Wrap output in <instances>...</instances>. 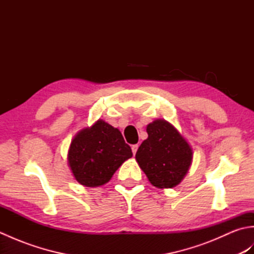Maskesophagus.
<instances>
[{
	"label": "esophagus",
	"instance_id": "esophagus-1",
	"mask_svg": "<svg viewBox=\"0 0 254 254\" xmlns=\"http://www.w3.org/2000/svg\"><path fill=\"white\" fill-rule=\"evenodd\" d=\"M137 148H138V145H137V144H135V145H132V152H133V154H134V155L136 154V152H137Z\"/></svg>",
	"mask_w": 254,
	"mask_h": 254
}]
</instances>
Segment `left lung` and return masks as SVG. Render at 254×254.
Wrapping results in <instances>:
<instances>
[{
    "instance_id": "obj_1",
    "label": "left lung",
    "mask_w": 254,
    "mask_h": 254,
    "mask_svg": "<svg viewBox=\"0 0 254 254\" xmlns=\"http://www.w3.org/2000/svg\"><path fill=\"white\" fill-rule=\"evenodd\" d=\"M148 137L138 147L135 159L148 181L156 188H175L190 169L193 150L168 121L156 119L147 124Z\"/></svg>"
}]
</instances>
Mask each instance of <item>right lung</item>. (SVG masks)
<instances>
[{"instance_id":"add662e5","label":"right lung","mask_w":254,"mask_h":254,"mask_svg":"<svg viewBox=\"0 0 254 254\" xmlns=\"http://www.w3.org/2000/svg\"><path fill=\"white\" fill-rule=\"evenodd\" d=\"M132 156L121 132L99 119L73 137L67 164L79 185L96 188L109 182L119 167Z\"/></svg>"}]
</instances>
